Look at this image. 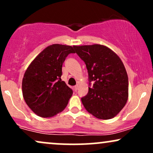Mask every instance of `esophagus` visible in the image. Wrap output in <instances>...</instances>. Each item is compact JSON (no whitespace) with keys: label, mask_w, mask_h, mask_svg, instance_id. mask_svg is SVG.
I'll return each mask as SVG.
<instances>
[{"label":"esophagus","mask_w":153,"mask_h":153,"mask_svg":"<svg viewBox=\"0 0 153 153\" xmlns=\"http://www.w3.org/2000/svg\"><path fill=\"white\" fill-rule=\"evenodd\" d=\"M78 85H75V86H74V90H75V91L78 90Z\"/></svg>","instance_id":"obj_1"}]
</instances>
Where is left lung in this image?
I'll list each match as a JSON object with an SVG mask.
<instances>
[{
  "label": "left lung",
  "instance_id": "1",
  "mask_svg": "<svg viewBox=\"0 0 153 153\" xmlns=\"http://www.w3.org/2000/svg\"><path fill=\"white\" fill-rule=\"evenodd\" d=\"M74 49L85 63L90 82L94 81L81 99L82 105L96 118H114L125 106L129 94L127 73L122 59L105 45H81Z\"/></svg>",
  "mask_w": 153,
  "mask_h": 153
}]
</instances>
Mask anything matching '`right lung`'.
I'll return each mask as SVG.
<instances>
[{"instance_id":"right-lung-1","label":"right lung","mask_w":153,"mask_h":153,"mask_svg":"<svg viewBox=\"0 0 153 153\" xmlns=\"http://www.w3.org/2000/svg\"><path fill=\"white\" fill-rule=\"evenodd\" d=\"M74 46L54 44L40 52L30 63L22 80L24 101L34 113L50 118L65 108L73 91L61 80L67 56Z\"/></svg>"}]
</instances>
